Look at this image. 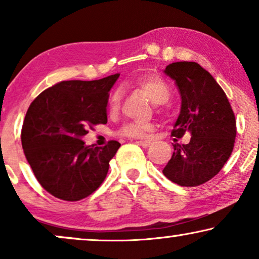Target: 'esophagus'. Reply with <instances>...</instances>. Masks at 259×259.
Segmentation results:
<instances>
[{
    "instance_id": "1",
    "label": "esophagus",
    "mask_w": 259,
    "mask_h": 259,
    "mask_svg": "<svg viewBox=\"0 0 259 259\" xmlns=\"http://www.w3.org/2000/svg\"><path fill=\"white\" fill-rule=\"evenodd\" d=\"M137 143L141 145L143 147H148L151 145V141H148V140H139V141H137Z\"/></svg>"
}]
</instances>
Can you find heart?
<instances>
[{
	"label": "heart",
	"instance_id": "obj_1",
	"mask_svg": "<svg viewBox=\"0 0 259 259\" xmlns=\"http://www.w3.org/2000/svg\"><path fill=\"white\" fill-rule=\"evenodd\" d=\"M132 86L143 92L154 105L165 104L171 95V90H169L168 84L157 74H147V75L138 77V79L132 81ZM119 106L120 92L115 91L108 100V111L114 113L118 111ZM151 127L152 126L148 123L128 122L121 127L119 133L128 138H143Z\"/></svg>",
	"mask_w": 259,
	"mask_h": 259
}]
</instances>
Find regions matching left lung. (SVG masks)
<instances>
[{
  "mask_svg": "<svg viewBox=\"0 0 259 259\" xmlns=\"http://www.w3.org/2000/svg\"><path fill=\"white\" fill-rule=\"evenodd\" d=\"M164 73L175 80L182 97L172 137L189 133L191 139L186 145H173L162 173L180 186L201 185L218 175L232 153L235 114L222 87L197 62L169 63Z\"/></svg>",
  "mask_w": 259,
  "mask_h": 259,
  "instance_id": "left-lung-1",
  "label": "left lung"
}]
</instances>
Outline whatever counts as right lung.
Returning <instances> with one entry per match:
<instances>
[{
  "label": "right lung",
  "mask_w": 259,
  "mask_h": 259,
  "mask_svg": "<svg viewBox=\"0 0 259 259\" xmlns=\"http://www.w3.org/2000/svg\"><path fill=\"white\" fill-rule=\"evenodd\" d=\"M120 74L100 80L61 81L38 94L28 108L21 141L41 186L67 201L83 199L107 176L120 143L86 146L87 128L107 123L109 91Z\"/></svg>",
  "instance_id": "add662e5"
}]
</instances>
